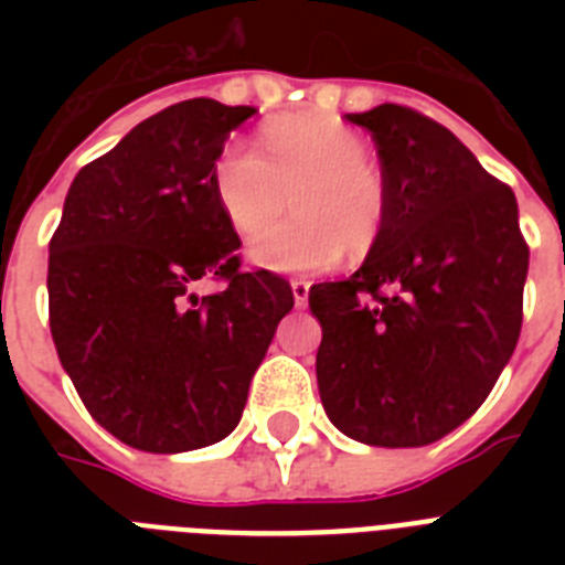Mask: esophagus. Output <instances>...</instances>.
I'll return each mask as SVG.
<instances>
[{"label":"esophagus","instance_id":"34e87169","mask_svg":"<svg viewBox=\"0 0 565 565\" xmlns=\"http://www.w3.org/2000/svg\"><path fill=\"white\" fill-rule=\"evenodd\" d=\"M290 290H292V299H296V308H305L310 296V284L305 281V278H292Z\"/></svg>","mask_w":565,"mask_h":565}]
</instances>
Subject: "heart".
<instances>
[{
	"mask_svg": "<svg viewBox=\"0 0 565 565\" xmlns=\"http://www.w3.org/2000/svg\"><path fill=\"white\" fill-rule=\"evenodd\" d=\"M264 152L234 143L213 163V195L239 237L266 234L252 257L275 273H313L337 264L345 248L372 252L386 222V188L370 146L354 128L322 114L278 117L264 128Z\"/></svg>",
	"mask_w": 565,
	"mask_h": 565,
	"instance_id": "1",
	"label": "heart"
}]
</instances>
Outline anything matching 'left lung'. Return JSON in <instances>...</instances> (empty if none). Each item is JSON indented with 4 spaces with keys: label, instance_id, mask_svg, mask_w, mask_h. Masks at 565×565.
<instances>
[{
    "label": "left lung",
    "instance_id": "8db88e82",
    "mask_svg": "<svg viewBox=\"0 0 565 565\" xmlns=\"http://www.w3.org/2000/svg\"><path fill=\"white\" fill-rule=\"evenodd\" d=\"M375 140L381 237L345 281L310 287L319 398L345 437L419 448L463 425L522 331L516 195L448 128L402 105L345 114Z\"/></svg>",
    "mask_w": 565,
    "mask_h": 565
}]
</instances>
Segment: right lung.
<instances>
[{"mask_svg":"<svg viewBox=\"0 0 565 565\" xmlns=\"http://www.w3.org/2000/svg\"><path fill=\"white\" fill-rule=\"evenodd\" d=\"M255 108L188 99L87 163L49 243L57 358L102 428L179 455L237 428L248 384L292 310L290 284L239 269L213 163ZM225 280L213 297L194 287Z\"/></svg>","mask_w":565,"mask_h":565,"instance_id":"right-lung-1","label":"right lung"}]
</instances>
